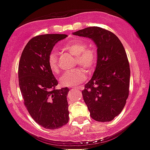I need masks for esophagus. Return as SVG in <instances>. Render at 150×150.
I'll list each match as a JSON object with an SVG mask.
<instances>
[{"label": "esophagus", "mask_w": 150, "mask_h": 150, "mask_svg": "<svg viewBox=\"0 0 150 150\" xmlns=\"http://www.w3.org/2000/svg\"><path fill=\"white\" fill-rule=\"evenodd\" d=\"M73 89H80V90H82V89H83V86H79V87H75V88H73Z\"/></svg>", "instance_id": "obj_1"}]
</instances>
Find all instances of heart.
Listing matches in <instances>:
<instances>
[{
	"mask_svg": "<svg viewBox=\"0 0 150 150\" xmlns=\"http://www.w3.org/2000/svg\"><path fill=\"white\" fill-rule=\"evenodd\" d=\"M64 49L75 57V64L83 67L87 72H90L94 67L96 61V53L93 48L86 47V43L82 40H74L64 47ZM48 64L51 72H59L57 55L51 52L48 58ZM86 79L83 69L76 68L64 72L59 79L60 84L65 87H74Z\"/></svg>",
	"mask_w": 150,
	"mask_h": 150,
	"instance_id": "b5f03b06",
	"label": "heart"
}]
</instances>
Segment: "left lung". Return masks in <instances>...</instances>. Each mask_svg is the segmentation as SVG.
I'll list each match as a JSON object with an SVG mask.
<instances>
[{
    "instance_id": "left-lung-1",
    "label": "left lung",
    "mask_w": 150,
    "mask_h": 150,
    "mask_svg": "<svg viewBox=\"0 0 150 150\" xmlns=\"http://www.w3.org/2000/svg\"><path fill=\"white\" fill-rule=\"evenodd\" d=\"M72 34L91 39L97 47L96 69L82 94L93 120L111 121L121 112L129 93L131 71L125 48L114 33L99 27Z\"/></svg>"
}]
</instances>
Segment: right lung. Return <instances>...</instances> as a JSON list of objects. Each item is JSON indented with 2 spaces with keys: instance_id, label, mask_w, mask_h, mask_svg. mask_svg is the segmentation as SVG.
I'll return each mask as SVG.
<instances>
[{
  "instance_id": "obj_1",
  "label": "right lung",
  "mask_w": 150,
  "mask_h": 150,
  "mask_svg": "<svg viewBox=\"0 0 150 150\" xmlns=\"http://www.w3.org/2000/svg\"><path fill=\"white\" fill-rule=\"evenodd\" d=\"M67 37L64 34L36 36L27 43L19 63V85L29 113L46 129H57L69 120L67 87L55 89L58 81L48 64L56 43Z\"/></svg>"
}]
</instances>
